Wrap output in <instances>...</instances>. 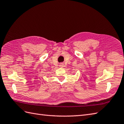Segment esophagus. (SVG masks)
<instances>
[{
	"label": "esophagus",
	"mask_w": 124,
	"mask_h": 124,
	"mask_svg": "<svg viewBox=\"0 0 124 124\" xmlns=\"http://www.w3.org/2000/svg\"><path fill=\"white\" fill-rule=\"evenodd\" d=\"M60 67H61V68H63V64H60Z\"/></svg>",
	"instance_id": "esophagus-1"
}]
</instances>
